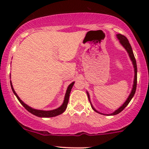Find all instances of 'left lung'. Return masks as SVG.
I'll use <instances>...</instances> for the list:
<instances>
[{
  "label": "left lung",
  "instance_id": "8db88e82",
  "mask_svg": "<svg viewBox=\"0 0 149 149\" xmlns=\"http://www.w3.org/2000/svg\"><path fill=\"white\" fill-rule=\"evenodd\" d=\"M117 38L118 39L120 40V44L122 45L124 47V48L127 50V52L128 53V54H129L130 57V59L131 61H132V64H133V66H134V84H133V87H132V90L131 91V93L130 95H129V97H128V98L127 99V100L125 102V103L123 104L122 106H121L120 107L118 108V109H117V110H116L113 113H110V114H107L108 116H114V115H116V114H118L119 113H120L128 105V104L130 103V102L132 99V97H134V94H135V92H136V82H137V67H136V59H135V57H134V53H133V51H132V47L130 45V44L129 41H128L127 38H126L125 36L122 35V34H117ZM87 94H88V99L89 100H90V95H89L88 92H87ZM90 104H91V102H90ZM91 107L92 108V109H93L94 111H95L99 113H101L99 111H97L96 109H95V108L93 107V106L91 104ZM101 114H103V113H101Z\"/></svg>",
  "mask_w": 149,
  "mask_h": 149
}]
</instances>
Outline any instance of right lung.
Returning a JSON list of instances; mask_svg holds the SVG:
<instances>
[{
	"mask_svg": "<svg viewBox=\"0 0 149 149\" xmlns=\"http://www.w3.org/2000/svg\"><path fill=\"white\" fill-rule=\"evenodd\" d=\"M73 84H74V82H73L72 83H71L68 87L67 90H66V95H65V97H64V100L63 104H61V107H59L57 109H54V110H51V111H42V110H37V109H34L33 108L29 107L28 105H26L25 103H24L22 101L20 100L19 97H18V95H17V93L15 92L14 88L13 87V84H12V82L10 81V85H11V88L13 90V93L15 94V96L17 97V100H19V102L21 103V104L29 112H30L31 113L33 114V115L38 116V117H40V118H50V117H54V116H57L58 115H60V114L64 112V111L66 110V107H67V104L68 102H69V96H70V92H71V89H72V87Z\"/></svg>",
	"mask_w": 149,
	"mask_h": 149,
	"instance_id": "add662e5",
	"label": "right lung"
}]
</instances>
